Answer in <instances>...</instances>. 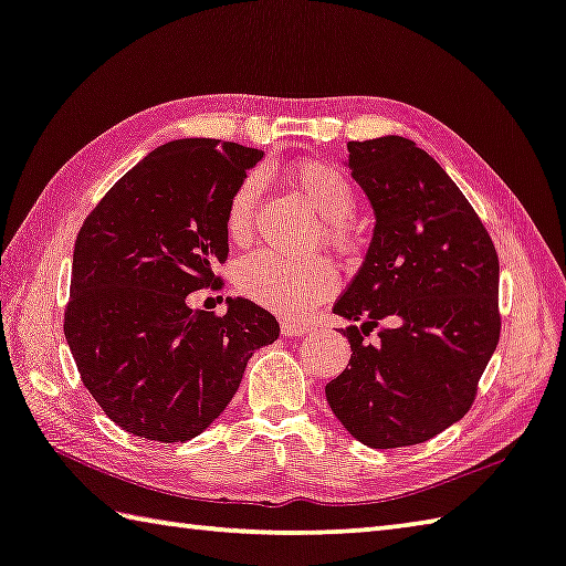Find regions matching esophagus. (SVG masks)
Returning a JSON list of instances; mask_svg holds the SVG:
<instances>
[{
    "mask_svg": "<svg viewBox=\"0 0 566 566\" xmlns=\"http://www.w3.org/2000/svg\"><path fill=\"white\" fill-rule=\"evenodd\" d=\"M310 332V326L302 324V322H290V318H284L282 322V334L284 336H304Z\"/></svg>",
    "mask_w": 566,
    "mask_h": 566,
    "instance_id": "34e87169",
    "label": "esophagus"
}]
</instances>
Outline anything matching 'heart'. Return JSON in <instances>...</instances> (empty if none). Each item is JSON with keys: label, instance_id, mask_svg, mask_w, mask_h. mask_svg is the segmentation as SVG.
<instances>
[{"label": "heart", "instance_id": "b5f03b06", "mask_svg": "<svg viewBox=\"0 0 566 566\" xmlns=\"http://www.w3.org/2000/svg\"><path fill=\"white\" fill-rule=\"evenodd\" d=\"M286 178L324 220V240L342 252L352 250L356 232L348 220L356 210V195L344 172L326 163L304 160L286 168ZM256 198H260L256 176L242 178L232 190L224 210V230L232 242H244L252 234ZM234 282L242 296L266 310L300 316L336 292L338 274L334 264L322 256L310 262H292L276 252L260 250L240 262Z\"/></svg>", "mask_w": 566, "mask_h": 566}]
</instances>
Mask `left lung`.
<instances>
[{
  "label": "left lung",
  "instance_id": "obj_1",
  "mask_svg": "<svg viewBox=\"0 0 566 566\" xmlns=\"http://www.w3.org/2000/svg\"><path fill=\"white\" fill-rule=\"evenodd\" d=\"M376 224L334 314L352 358L326 400L358 443H426L468 413L500 342V262L485 224L413 140L348 143ZM377 332L374 343L365 336Z\"/></svg>",
  "mask_w": 566,
  "mask_h": 566
}]
</instances>
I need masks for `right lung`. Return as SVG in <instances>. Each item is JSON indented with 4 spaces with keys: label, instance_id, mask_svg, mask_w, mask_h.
Masks as SVG:
<instances>
[{
    "label": "right lung",
    "instance_id": "right-lung-1",
    "mask_svg": "<svg viewBox=\"0 0 566 566\" xmlns=\"http://www.w3.org/2000/svg\"><path fill=\"white\" fill-rule=\"evenodd\" d=\"M264 153L180 138L148 153L78 230L64 334L81 381L128 433L182 443L238 394L256 348L280 336L250 300L190 310L228 260L224 210Z\"/></svg>",
    "mask_w": 566,
    "mask_h": 566
}]
</instances>
